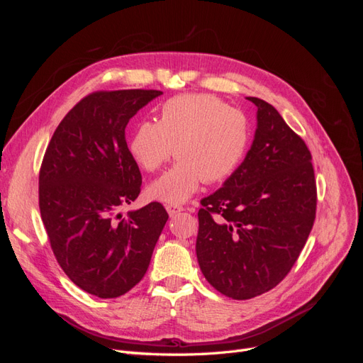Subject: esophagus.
<instances>
[{
	"instance_id": "esophagus-1",
	"label": "esophagus",
	"mask_w": 363,
	"mask_h": 363,
	"mask_svg": "<svg viewBox=\"0 0 363 363\" xmlns=\"http://www.w3.org/2000/svg\"><path fill=\"white\" fill-rule=\"evenodd\" d=\"M167 211H168L169 216H175V215H179L180 212H183L184 208L182 206H179V204H168L167 206Z\"/></svg>"
}]
</instances>
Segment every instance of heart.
I'll return each mask as SVG.
<instances>
[{
    "label": "heart",
    "instance_id": "obj_1",
    "mask_svg": "<svg viewBox=\"0 0 363 363\" xmlns=\"http://www.w3.org/2000/svg\"><path fill=\"white\" fill-rule=\"evenodd\" d=\"M251 140L248 116L212 94H182L160 104L157 121L142 119L128 139V152L140 169L159 171L177 163L150 186L152 199L188 201L201 182L219 183L242 163Z\"/></svg>",
    "mask_w": 363,
    "mask_h": 363
}]
</instances>
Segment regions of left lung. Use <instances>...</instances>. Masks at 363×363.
<instances>
[{
	"mask_svg": "<svg viewBox=\"0 0 363 363\" xmlns=\"http://www.w3.org/2000/svg\"><path fill=\"white\" fill-rule=\"evenodd\" d=\"M255 140L223 188L199 211L196 259L206 280L233 300H250L288 276L316 213L312 155L280 113L256 96Z\"/></svg>",
	"mask_w": 363,
	"mask_h": 363,
	"instance_id": "1",
	"label": "left lung"
}]
</instances>
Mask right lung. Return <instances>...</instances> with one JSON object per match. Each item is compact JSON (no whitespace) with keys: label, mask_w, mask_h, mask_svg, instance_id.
I'll return each instance as SVG.
<instances>
[{"label":"right lung","mask_w":363,"mask_h":363,"mask_svg":"<svg viewBox=\"0 0 363 363\" xmlns=\"http://www.w3.org/2000/svg\"><path fill=\"white\" fill-rule=\"evenodd\" d=\"M159 95L155 89L86 95L62 119L40 164L39 208L51 250L71 281L98 298L136 286L168 221L157 201L121 212L142 186L125 127Z\"/></svg>","instance_id":"right-lung-1"}]
</instances>
